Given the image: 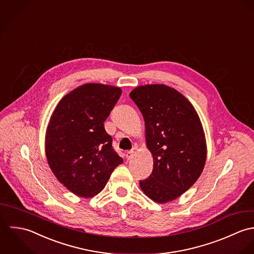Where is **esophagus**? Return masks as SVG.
I'll list each match as a JSON object with an SVG mask.
<instances>
[{
	"mask_svg": "<svg viewBox=\"0 0 254 254\" xmlns=\"http://www.w3.org/2000/svg\"><path fill=\"white\" fill-rule=\"evenodd\" d=\"M132 156H133V151H127V152L126 153V157H127V160L131 159Z\"/></svg>",
	"mask_w": 254,
	"mask_h": 254,
	"instance_id": "1",
	"label": "esophagus"
}]
</instances>
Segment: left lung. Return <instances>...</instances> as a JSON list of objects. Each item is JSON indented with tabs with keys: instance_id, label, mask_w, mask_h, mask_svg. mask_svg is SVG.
<instances>
[{
	"instance_id": "obj_1",
	"label": "left lung",
	"mask_w": 254,
	"mask_h": 254,
	"mask_svg": "<svg viewBox=\"0 0 254 254\" xmlns=\"http://www.w3.org/2000/svg\"><path fill=\"white\" fill-rule=\"evenodd\" d=\"M145 123L146 145L152 153V174L140 181L153 201H172L200 177L207 148L202 124L182 93L164 84H147L129 93Z\"/></svg>"
}]
</instances>
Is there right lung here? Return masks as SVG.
<instances>
[{
  "label": "right lung",
  "instance_id": "1",
  "mask_svg": "<svg viewBox=\"0 0 254 254\" xmlns=\"http://www.w3.org/2000/svg\"><path fill=\"white\" fill-rule=\"evenodd\" d=\"M122 94L120 87L86 83L58 103L46 131L45 151L58 181L80 197H93L120 164L104 127Z\"/></svg>",
  "mask_w": 254,
  "mask_h": 254
}]
</instances>
